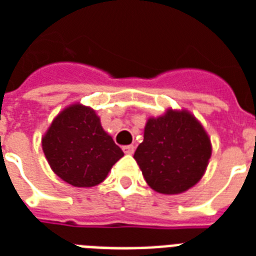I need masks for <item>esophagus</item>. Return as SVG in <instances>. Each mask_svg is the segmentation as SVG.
I'll list each match as a JSON object with an SVG mask.
<instances>
[{"instance_id": "1", "label": "esophagus", "mask_w": 256, "mask_h": 256, "mask_svg": "<svg viewBox=\"0 0 256 256\" xmlns=\"http://www.w3.org/2000/svg\"><path fill=\"white\" fill-rule=\"evenodd\" d=\"M122 150H124V154H132V152H134V150H136V148H134L132 144H128V146H124V148H122Z\"/></svg>"}]
</instances>
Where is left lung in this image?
<instances>
[{
  "label": "left lung",
  "mask_w": 256,
  "mask_h": 256,
  "mask_svg": "<svg viewBox=\"0 0 256 256\" xmlns=\"http://www.w3.org/2000/svg\"><path fill=\"white\" fill-rule=\"evenodd\" d=\"M211 144L202 124L188 112L168 110L150 118L134 160L146 182L160 194H179L204 174Z\"/></svg>",
  "instance_id": "left-lung-1"
}]
</instances>
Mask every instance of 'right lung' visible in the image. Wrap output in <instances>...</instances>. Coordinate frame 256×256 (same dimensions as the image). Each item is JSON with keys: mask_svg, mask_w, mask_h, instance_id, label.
<instances>
[{"mask_svg": "<svg viewBox=\"0 0 256 256\" xmlns=\"http://www.w3.org/2000/svg\"><path fill=\"white\" fill-rule=\"evenodd\" d=\"M42 148L54 172L74 187L100 184L124 156L96 112L80 104L54 118L42 138Z\"/></svg>", "mask_w": 256, "mask_h": 256, "instance_id": "right-lung-1", "label": "right lung"}]
</instances>
